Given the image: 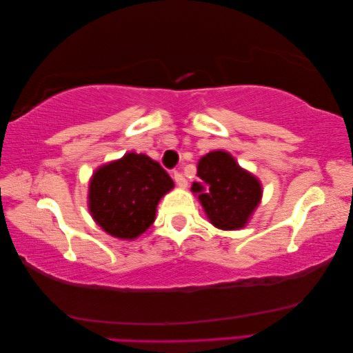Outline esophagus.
<instances>
[{
	"mask_svg": "<svg viewBox=\"0 0 353 353\" xmlns=\"http://www.w3.org/2000/svg\"><path fill=\"white\" fill-rule=\"evenodd\" d=\"M172 177H174V182L177 183V186H181V188H186V185H188V181H186L182 172L174 171V174H172Z\"/></svg>",
	"mask_w": 353,
	"mask_h": 353,
	"instance_id": "1",
	"label": "esophagus"
}]
</instances>
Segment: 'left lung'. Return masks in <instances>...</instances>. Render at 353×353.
<instances>
[{
    "mask_svg": "<svg viewBox=\"0 0 353 353\" xmlns=\"http://www.w3.org/2000/svg\"><path fill=\"white\" fill-rule=\"evenodd\" d=\"M197 177L199 182L192 183L191 191L199 196L214 226L223 230L244 228L261 201L262 186L258 179L223 150L201 157Z\"/></svg>",
    "mask_w": 353,
    "mask_h": 353,
    "instance_id": "left-lung-1",
    "label": "left lung"
}]
</instances>
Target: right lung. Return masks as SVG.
Returning <instances> with one entry per match:
<instances>
[{
    "label": "right lung",
    "mask_w": 353,
    "mask_h": 353,
    "mask_svg": "<svg viewBox=\"0 0 353 353\" xmlns=\"http://www.w3.org/2000/svg\"><path fill=\"white\" fill-rule=\"evenodd\" d=\"M172 186V179L156 161L125 153L94 172L89 182V211L109 235L134 239L152 226L157 203Z\"/></svg>",
    "instance_id": "1"
}]
</instances>
